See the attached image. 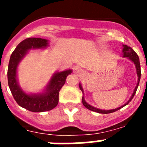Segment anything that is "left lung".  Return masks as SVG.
<instances>
[{
	"label": "left lung",
	"instance_id": "left-lung-1",
	"mask_svg": "<svg viewBox=\"0 0 147 147\" xmlns=\"http://www.w3.org/2000/svg\"><path fill=\"white\" fill-rule=\"evenodd\" d=\"M123 57H129V59L131 60L132 62H134V64L136 65V71H137V75H138V83L136 85V86L135 88V90L133 93H132V95H131V98L129 100L127 103H126L125 105L123 106H121V107H118V108H116V109H113V110H109V111H104V110H100V109H97V108H96V107H93V106H91L90 104H88L84 100V97L82 96V104L83 105L85 106V107H86L87 109L90 110V111H95V112H97V113H100V114H109V113H112V112H115L116 111H118L119 109H121V107H125V105L129 104V102L132 100L133 98V96H135L136 94V90H137V88H138V86H139V83H140V76H141V69H140V58L138 57L137 54L136 53V52L132 50V49L130 47L127 46V45H123ZM79 88H80V90L82 91V93H83V90H82V86H81V85L79 84Z\"/></svg>",
	"mask_w": 147,
	"mask_h": 147
}]
</instances>
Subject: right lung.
<instances>
[{
    "label": "right lung",
    "instance_id": "add662e5",
    "mask_svg": "<svg viewBox=\"0 0 147 147\" xmlns=\"http://www.w3.org/2000/svg\"><path fill=\"white\" fill-rule=\"evenodd\" d=\"M47 46V40L41 38H27L16 47L10 57L7 68V82L10 90L17 104L32 112H43L54 109L58 104L59 91L71 73L66 70L54 74L49 82L45 93L38 95H28L20 89L17 82L16 70L18 63L30 49L41 48Z\"/></svg>",
    "mask_w": 147,
    "mask_h": 147
}]
</instances>
